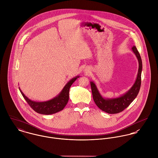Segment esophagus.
Returning <instances> with one entry per match:
<instances>
[{"mask_svg": "<svg viewBox=\"0 0 158 158\" xmlns=\"http://www.w3.org/2000/svg\"><path fill=\"white\" fill-rule=\"evenodd\" d=\"M84 72L86 73H89L90 72V70H89V69H86L84 70Z\"/></svg>", "mask_w": 158, "mask_h": 158, "instance_id": "1", "label": "esophagus"}]
</instances>
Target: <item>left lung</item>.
I'll return each mask as SVG.
<instances>
[{"label": "left lung", "instance_id": "left-lung-1", "mask_svg": "<svg viewBox=\"0 0 158 158\" xmlns=\"http://www.w3.org/2000/svg\"><path fill=\"white\" fill-rule=\"evenodd\" d=\"M139 63V69L136 81L127 91L117 98H104L102 96L94 81H91V88L93 100L96 105L102 111L109 114H116L123 111L135 100L138 94L141 84L142 63L140 54L135 46L131 48Z\"/></svg>", "mask_w": 158, "mask_h": 158}]
</instances>
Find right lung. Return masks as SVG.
Listing matches in <instances>:
<instances>
[{
  "label": "right lung",
  "mask_w": 158,
  "mask_h": 158,
  "mask_svg": "<svg viewBox=\"0 0 158 158\" xmlns=\"http://www.w3.org/2000/svg\"><path fill=\"white\" fill-rule=\"evenodd\" d=\"M79 77V76H77L72 78L56 97L44 102H37L30 99L24 94L20 87L19 88L24 99L35 112L42 114H52L62 110L67 104L69 100L70 88L73 82Z\"/></svg>",
  "instance_id": "right-lung-1"
}]
</instances>
